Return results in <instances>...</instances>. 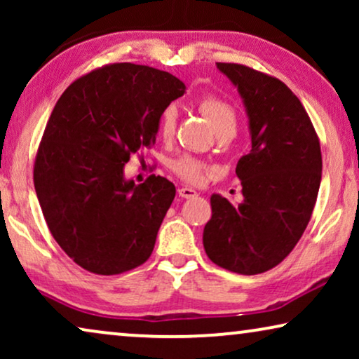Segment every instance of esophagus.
Listing matches in <instances>:
<instances>
[{
    "instance_id": "obj_1",
    "label": "esophagus",
    "mask_w": 359,
    "mask_h": 359,
    "mask_svg": "<svg viewBox=\"0 0 359 359\" xmlns=\"http://www.w3.org/2000/svg\"><path fill=\"white\" fill-rule=\"evenodd\" d=\"M178 194L184 199H191V198H196V196H198V191H194L193 188H180Z\"/></svg>"
}]
</instances>
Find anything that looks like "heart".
<instances>
[{
  "label": "heart",
  "mask_w": 359,
  "mask_h": 359,
  "mask_svg": "<svg viewBox=\"0 0 359 359\" xmlns=\"http://www.w3.org/2000/svg\"><path fill=\"white\" fill-rule=\"evenodd\" d=\"M198 109L219 137H233L237 132L238 116L235 107L230 104L227 100L220 97L212 93L201 96L198 101ZM176 126H178V111L175 106L165 107L161 112L158 121V134L165 142H170L176 134ZM171 168L181 180L188 181V183L198 184L203 181L205 166L203 161L193 158L189 155H183L176 158L171 165Z\"/></svg>",
  "instance_id": "heart-1"
}]
</instances>
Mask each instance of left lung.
Masks as SVG:
<instances>
[{"mask_svg": "<svg viewBox=\"0 0 359 359\" xmlns=\"http://www.w3.org/2000/svg\"><path fill=\"white\" fill-rule=\"evenodd\" d=\"M217 68L243 97L252 150L235 168L243 201L212 194L203 242L210 262L252 276L281 263L301 240L320 188V142L302 102L281 80L240 63L217 62Z\"/></svg>", "mask_w": 359, "mask_h": 359, "instance_id": "1", "label": "left lung"}]
</instances>
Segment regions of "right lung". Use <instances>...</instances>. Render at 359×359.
I'll list each match as a JSON object with an SVG mask.
<instances>
[{"label": "right lung", "mask_w": 359, "mask_h": 359, "mask_svg": "<svg viewBox=\"0 0 359 359\" xmlns=\"http://www.w3.org/2000/svg\"><path fill=\"white\" fill-rule=\"evenodd\" d=\"M184 83L168 72L111 63L72 83L39 144L34 186L52 237L86 271L144 264L176 188L163 176L124 180L132 154L155 145L158 121Z\"/></svg>", "instance_id": "add662e5"}]
</instances>
